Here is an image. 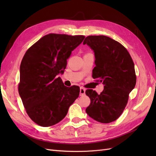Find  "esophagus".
Instances as JSON below:
<instances>
[{"label":"esophagus","mask_w":156,"mask_h":156,"mask_svg":"<svg viewBox=\"0 0 156 156\" xmlns=\"http://www.w3.org/2000/svg\"><path fill=\"white\" fill-rule=\"evenodd\" d=\"M85 88L83 87H81V88H80V96H84V94H85Z\"/></svg>","instance_id":"esophagus-1"}]
</instances>
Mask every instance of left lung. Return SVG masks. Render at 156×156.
Returning a JSON list of instances; mask_svg holds the SVG:
<instances>
[{
    "instance_id": "1",
    "label": "left lung",
    "mask_w": 156,
    "mask_h": 156,
    "mask_svg": "<svg viewBox=\"0 0 156 156\" xmlns=\"http://www.w3.org/2000/svg\"><path fill=\"white\" fill-rule=\"evenodd\" d=\"M83 44L90 47L95 55L92 77L104 84L100 94L92 89L87 90L90 103L86 112L99 122L110 123L122 114L135 86L133 61L124 47L109 37L88 36Z\"/></svg>"
}]
</instances>
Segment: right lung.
Listing matches in <instances>:
<instances>
[{
	"label": "right lung",
	"instance_id": "right-lung-1",
	"mask_svg": "<svg viewBox=\"0 0 156 156\" xmlns=\"http://www.w3.org/2000/svg\"><path fill=\"white\" fill-rule=\"evenodd\" d=\"M84 37L51 33L33 44L23 56L19 94L27 115L37 125L58 123L79 97V87L64 86L57 75L64 73L72 51Z\"/></svg>",
	"mask_w": 156,
	"mask_h": 156
}]
</instances>
